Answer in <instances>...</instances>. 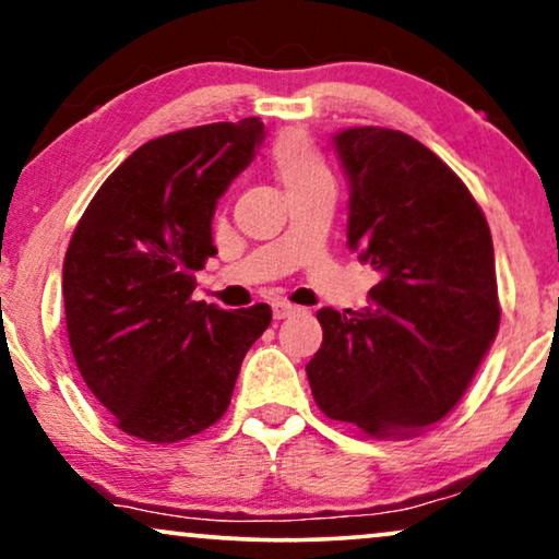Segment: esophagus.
I'll list each match as a JSON object with an SVG mask.
<instances>
[{"label": "esophagus", "instance_id": "esophagus-1", "mask_svg": "<svg viewBox=\"0 0 559 559\" xmlns=\"http://www.w3.org/2000/svg\"><path fill=\"white\" fill-rule=\"evenodd\" d=\"M295 312H300V308H297V305H293V302H285V300L272 302V316H274V320H285V318H289V316H295Z\"/></svg>", "mask_w": 559, "mask_h": 559}]
</instances>
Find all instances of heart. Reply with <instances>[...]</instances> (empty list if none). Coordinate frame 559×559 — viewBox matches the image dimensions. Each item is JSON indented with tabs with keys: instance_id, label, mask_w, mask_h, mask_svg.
<instances>
[{
	"instance_id": "b5f03b06",
	"label": "heart",
	"mask_w": 559,
	"mask_h": 559,
	"mask_svg": "<svg viewBox=\"0 0 559 559\" xmlns=\"http://www.w3.org/2000/svg\"><path fill=\"white\" fill-rule=\"evenodd\" d=\"M272 170L277 175L287 195L316 186L318 180L331 178L325 159L312 147V142L302 132H285L272 144L270 152Z\"/></svg>"
}]
</instances>
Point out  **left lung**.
Returning <instances> with one entry per match:
<instances>
[{"label": "left lung", "instance_id": "1", "mask_svg": "<svg viewBox=\"0 0 559 559\" xmlns=\"http://www.w3.org/2000/svg\"><path fill=\"white\" fill-rule=\"evenodd\" d=\"M348 178V249L381 280L369 305L318 310L305 366L318 407L371 438H409L468 389L499 331L493 241L463 180L409 134H333Z\"/></svg>", "mask_w": 559, "mask_h": 559}]
</instances>
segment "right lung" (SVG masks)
<instances>
[{
  "label": "right lung",
  "instance_id": "right-lung-1",
  "mask_svg": "<svg viewBox=\"0 0 559 559\" xmlns=\"http://www.w3.org/2000/svg\"><path fill=\"white\" fill-rule=\"evenodd\" d=\"M264 140L259 117L157 136L88 203L63 262L68 341L119 430L178 442L218 423L270 305L190 300L213 247V213Z\"/></svg>",
  "mask_w": 559,
  "mask_h": 559
}]
</instances>
